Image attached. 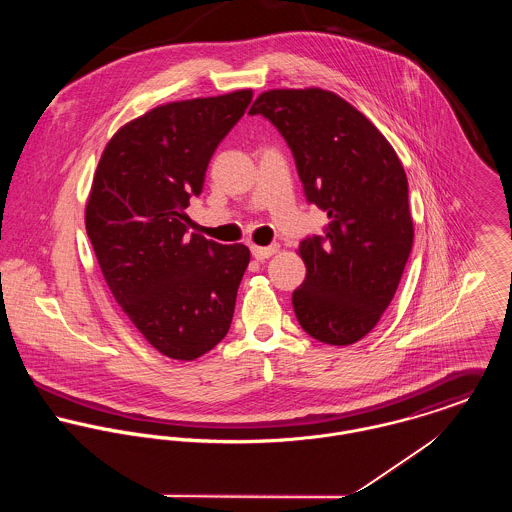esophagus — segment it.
<instances>
[{"instance_id": "obj_1", "label": "esophagus", "mask_w": 512, "mask_h": 512, "mask_svg": "<svg viewBox=\"0 0 512 512\" xmlns=\"http://www.w3.org/2000/svg\"><path fill=\"white\" fill-rule=\"evenodd\" d=\"M278 252V246L274 244V246H252V256L256 258V260H260V262H264V260H268L270 256H274Z\"/></svg>"}]
</instances>
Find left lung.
I'll list each match as a JSON object with an SVG mask.
<instances>
[{
  "label": "left lung",
  "mask_w": 512,
  "mask_h": 512,
  "mask_svg": "<svg viewBox=\"0 0 512 512\" xmlns=\"http://www.w3.org/2000/svg\"><path fill=\"white\" fill-rule=\"evenodd\" d=\"M250 114L280 130L309 203L329 219L325 236L299 244L307 276L293 292L295 317L321 343L353 345L390 305L412 250L404 165L365 114L331 90H266Z\"/></svg>",
  "instance_id": "left-lung-1"
}]
</instances>
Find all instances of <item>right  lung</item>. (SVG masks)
I'll return each mask as SVG.
<instances>
[{"label":"right lung","instance_id":"1","mask_svg":"<svg viewBox=\"0 0 512 512\" xmlns=\"http://www.w3.org/2000/svg\"><path fill=\"white\" fill-rule=\"evenodd\" d=\"M250 100L242 88L155 106L110 138L94 171L84 222L102 276L147 343L175 361L224 339L250 262L244 244L187 234L185 213Z\"/></svg>","mask_w":512,"mask_h":512}]
</instances>
